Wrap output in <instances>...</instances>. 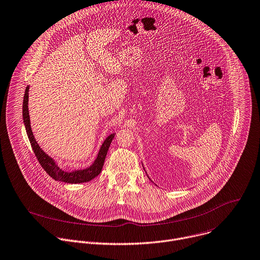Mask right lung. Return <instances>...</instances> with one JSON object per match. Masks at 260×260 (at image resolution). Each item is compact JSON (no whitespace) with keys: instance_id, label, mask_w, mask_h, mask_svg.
Instances as JSON below:
<instances>
[{"instance_id":"right-lung-1","label":"right lung","mask_w":260,"mask_h":260,"mask_svg":"<svg viewBox=\"0 0 260 260\" xmlns=\"http://www.w3.org/2000/svg\"><path fill=\"white\" fill-rule=\"evenodd\" d=\"M28 90H29V86H26L25 93H24V98H23V106H22L23 122H24V125H25L27 137H28L29 142L31 144L32 150L36 154V157L39 160L42 167L45 169V171H47V174L51 178H53L54 180L64 182V183H68V184L85 183V182H90L91 180L96 178L102 171L109 146H110L115 134L110 135L104 141V143L102 144V146L100 148L99 154H98L95 162L93 163V165H91L90 167L85 168V169H82V170H75V171H71V172L62 170V168H60L54 162V160L51 157H49L40 148V146L38 145V143H37V141L34 137V134H32L31 127H30V120H29V113H28Z\"/></svg>"}]
</instances>
